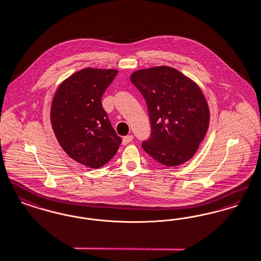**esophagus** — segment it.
<instances>
[{"label": "esophagus", "mask_w": 261, "mask_h": 261, "mask_svg": "<svg viewBox=\"0 0 261 261\" xmlns=\"http://www.w3.org/2000/svg\"><path fill=\"white\" fill-rule=\"evenodd\" d=\"M134 139V137L132 136V135H128V136H125L123 138V144L125 145V144H127V143H129L132 140Z\"/></svg>", "instance_id": "obj_1"}]
</instances>
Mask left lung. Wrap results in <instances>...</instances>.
<instances>
[{
    "mask_svg": "<svg viewBox=\"0 0 261 261\" xmlns=\"http://www.w3.org/2000/svg\"><path fill=\"white\" fill-rule=\"evenodd\" d=\"M130 82L143 95L151 122L144 151L160 164L176 167L192 159L204 139L210 111L200 87L178 69H138Z\"/></svg>",
    "mask_w": 261,
    "mask_h": 261,
    "instance_id": "obj_1",
    "label": "left lung"
}]
</instances>
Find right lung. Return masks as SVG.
<instances>
[{
    "label": "right lung",
    "mask_w": 261,
    "mask_h": 261,
    "mask_svg": "<svg viewBox=\"0 0 261 261\" xmlns=\"http://www.w3.org/2000/svg\"><path fill=\"white\" fill-rule=\"evenodd\" d=\"M117 73L114 69H81L59 85L52 101L50 118L59 144L88 168L108 163L122 142L101 104Z\"/></svg>",
    "instance_id": "add662e5"
}]
</instances>
